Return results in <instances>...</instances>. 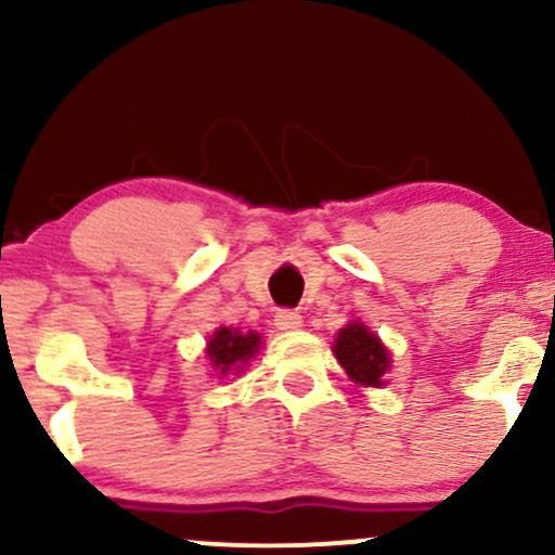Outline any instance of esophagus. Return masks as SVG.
Listing matches in <instances>:
<instances>
[{
    "label": "esophagus",
    "mask_w": 555,
    "mask_h": 555,
    "mask_svg": "<svg viewBox=\"0 0 555 555\" xmlns=\"http://www.w3.org/2000/svg\"><path fill=\"white\" fill-rule=\"evenodd\" d=\"M273 321H276L279 331H297L302 326V315L295 313V310H279Z\"/></svg>",
    "instance_id": "1"
}]
</instances>
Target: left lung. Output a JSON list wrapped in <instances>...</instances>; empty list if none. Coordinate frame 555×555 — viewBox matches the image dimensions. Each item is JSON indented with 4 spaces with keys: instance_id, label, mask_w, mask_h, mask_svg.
Here are the masks:
<instances>
[{
    "instance_id": "left-lung-1",
    "label": "left lung",
    "mask_w": 555,
    "mask_h": 555,
    "mask_svg": "<svg viewBox=\"0 0 555 555\" xmlns=\"http://www.w3.org/2000/svg\"><path fill=\"white\" fill-rule=\"evenodd\" d=\"M334 354L349 378L360 386H384V375L391 367V358L384 341L367 331L365 323L354 321L339 331L334 341Z\"/></svg>"
}]
</instances>
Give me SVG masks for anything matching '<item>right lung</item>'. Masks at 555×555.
<instances>
[{"label":"right lung","mask_w":555,"mask_h":555,"mask_svg":"<svg viewBox=\"0 0 555 555\" xmlns=\"http://www.w3.org/2000/svg\"><path fill=\"white\" fill-rule=\"evenodd\" d=\"M260 349V334H242L240 328H216L214 336L208 339L206 354L211 360L216 375H229V373H242V365H247V360L253 358Z\"/></svg>","instance_id":"add662e5"}]
</instances>
